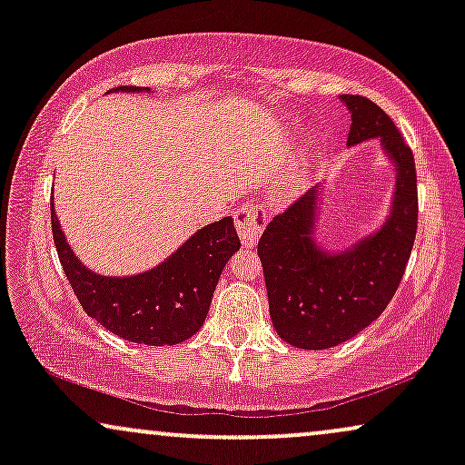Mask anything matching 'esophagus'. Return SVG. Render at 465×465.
Wrapping results in <instances>:
<instances>
[{
	"instance_id": "obj_1",
	"label": "esophagus",
	"mask_w": 465,
	"mask_h": 465,
	"mask_svg": "<svg viewBox=\"0 0 465 465\" xmlns=\"http://www.w3.org/2000/svg\"><path fill=\"white\" fill-rule=\"evenodd\" d=\"M233 223H236V229L244 247H253L255 240L262 236L266 223H269V214H266L262 205L247 201L240 207H236V212H233Z\"/></svg>"
}]
</instances>
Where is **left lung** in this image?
I'll return each mask as SVG.
<instances>
[{
  "label": "left lung",
  "mask_w": 465,
  "mask_h": 465,
  "mask_svg": "<svg viewBox=\"0 0 465 465\" xmlns=\"http://www.w3.org/2000/svg\"><path fill=\"white\" fill-rule=\"evenodd\" d=\"M350 146L378 137L396 162V199L389 221L354 249L325 255L312 233L317 188L273 216L258 242L269 311L277 334L302 350L343 343L381 317L396 295L418 232V174L402 133L378 104L345 94Z\"/></svg>",
  "instance_id": "left-lung-1"
}]
</instances>
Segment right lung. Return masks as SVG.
<instances>
[{
    "label": "right lung",
    "instance_id": "obj_1",
    "mask_svg": "<svg viewBox=\"0 0 465 465\" xmlns=\"http://www.w3.org/2000/svg\"><path fill=\"white\" fill-rule=\"evenodd\" d=\"M115 92H142L122 84ZM52 236L74 295L83 311L122 339L174 345L199 332L227 260L240 249L232 216L196 232L177 253L135 277L95 275L78 262L52 205Z\"/></svg>",
    "mask_w": 465,
    "mask_h": 465
}]
</instances>
